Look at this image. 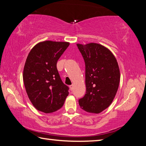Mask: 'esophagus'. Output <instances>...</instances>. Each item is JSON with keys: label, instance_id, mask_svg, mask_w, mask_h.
<instances>
[{"label": "esophagus", "instance_id": "obj_1", "mask_svg": "<svg viewBox=\"0 0 146 146\" xmlns=\"http://www.w3.org/2000/svg\"><path fill=\"white\" fill-rule=\"evenodd\" d=\"M73 87H74V84H71V86H70V89L71 91H72V90L73 89Z\"/></svg>", "mask_w": 146, "mask_h": 146}]
</instances>
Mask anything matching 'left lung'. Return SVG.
<instances>
[{
	"instance_id": "8db88e82",
	"label": "left lung",
	"mask_w": 146,
	"mask_h": 146,
	"mask_svg": "<svg viewBox=\"0 0 146 146\" xmlns=\"http://www.w3.org/2000/svg\"><path fill=\"white\" fill-rule=\"evenodd\" d=\"M86 64V93L78 100L87 112L99 113L110 105L117 93L120 71L110 50L100 44H76Z\"/></svg>"
}]
</instances>
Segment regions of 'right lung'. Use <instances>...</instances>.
Returning <instances> with one entry per match:
<instances>
[{"instance_id":"right-lung-1","label":"right lung","mask_w":146,"mask_h":146,"mask_svg":"<svg viewBox=\"0 0 146 146\" xmlns=\"http://www.w3.org/2000/svg\"><path fill=\"white\" fill-rule=\"evenodd\" d=\"M69 45L68 42L44 41L29 52L23 79L29 98L39 111L55 112L62 107L68 96L69 87L60 79L57 62Z\"/></svg>"}]
</instances>
